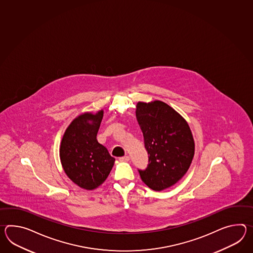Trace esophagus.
Listing matches in <instances>:
<instances>
[{"label": "esophagus", "instance_id": "1", "mask_svg": "<svg viewBox=\"0 0 253 253\" xmlns=\"http://www.w3.org/2000/svg\"><path fill=\"white\" fill-rule=\"evenodd\" d=\"M129 156H124V157L120 158V162H124V163H126V162H129Z\"/></svg>", "mask_w": 253, "mask_h": 253}]
</instances>
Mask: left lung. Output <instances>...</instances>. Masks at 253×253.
Here are the masks:
<instances>
[{
    "label": "left lung",
    "instance_id": "obj_1",
    "mask_svg": "<svg viewBox=\"0 0 253 253\" xmlns=\"http://www.w3.org/2000/svg\"><path fill=\"white\" fill-rule=\"evenodd\" d=\"M136 118L150 155L146 169H139L140 179L153 191L168 189L191 166L195 152L191 128L180 113L162 101H139Z\"/></svg>",
    "mask_w": 253,
    "mask_h": 253
}]
</instances>
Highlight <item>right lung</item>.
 <instances>
[{
	"label": "right lung",
	"instance_id": "add662e5",
	"mask_svg": "<svg viewBox=\"0 0 253 253\" xmlns=\"http://www.w3.org/2000/svg\"><path fill=\"white\" fill-rule=\"evenodd\" d=\"M103 110L80 114L65 129L60 145V160L68 178L79 187L92 191L110 174L115 159L96 139Z\"/></svg>",
	"mask_w": 253,
	"mask_h": 253
}]
</instances>
